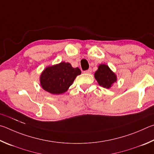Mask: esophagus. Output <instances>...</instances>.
Instances as JSON below:
<instances>
[{
  "label": "esophagus",
  "mask_w": 154,
  "mask_h": 154,
  "mask_svg": "<svg viewBox=\"0 0 154 154\" xmlns=\"http://www.w3.org/2000/svg\"><path fill=\"white\" fill-rule=\"evenodd\" d=\"M85 73H86V74H91V73H92V69L90 68L87 70H86V71H85Z\"/></svg>",
  "instance_id": "1"
}]
</instances>
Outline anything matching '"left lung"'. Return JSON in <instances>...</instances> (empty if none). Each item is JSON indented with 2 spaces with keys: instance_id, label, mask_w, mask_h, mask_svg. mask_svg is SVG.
<instances>
[{
  "instance_id": "obj_1",
  "label": "left lung",
  "mask_w": 154,
  "mask_h": 154,
  "mask_svg": "<svg viewBox=\"0 0 154 154\" xmlns=\"http://www.w3.org/2000/svg\"><path fill=\"white\" fill-rule=\"evenodd\" d=\"M95 78L99 85L106 88H109L117 80L116 75L106 64L99 65L95 73Z\"/></svg>"
}]
</instances>
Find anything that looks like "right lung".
<instances>
[{"mask_svg":"<svg viewBox=\"0 0 154 154\" xmlns=\"http://www.w3.org/2000/svg\"><path fill=\"white\" fill-rule=\"evenodd\" d=\"M80 74L81 71L79 67L74 68L69 63L61 62L46 67L40 75V85L45 91L53 95H59L66 92Z\"/></svg>","mask_w":154,"mask_h":154,"instance_id":"obj_1","label":"right lung"}]
</instances>
